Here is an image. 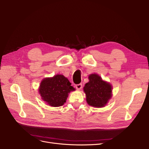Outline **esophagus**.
<instances>
[{
  "mask_svg": "<svg viewBox=\"0 0 149 149\" xmlns=\"http://www.w3.org/2000/svg\"><path fill=\"white\" fill-rule=\"evenodd\" d=\"M75 88L78 89V90H80L82 88V84L80 83V84H78L75 85Z\"/></svg>",
  "mask_w": 149,
  "mask_h": 149,
  "instance_id": "34e87169",
  "label": "esophagus"
}]
</instances>
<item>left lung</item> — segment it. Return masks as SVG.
<instances>
[{
	"label": "left lung",
	"mask_w": 149,
	"mask_h": 149,
	"mask_svg": "<svg viewBox=\"0 0 149 149\" xmlns=\"http://www.w3.org/2000/svg\"><path fill=\"white\" fill-rule=\"evenodd\" d=\"M89 81L85 84L84 91L89 105L102 107L108 102L112 97V86L103 81L97 74L89 76Z\"/></svg>",
	"instance_id": "8db88e82"
}]
</instances>
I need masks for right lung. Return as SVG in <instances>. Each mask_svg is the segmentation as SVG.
<instances>
[{
    "mask_svg": "<svg viewBox=\"0 0 149 149\" xmlns=\"http://www.w3.org/2000/svg\"><path fill=\"white\" fill-rule=\"evenodd\" d=\"M71 83L63 75H56L52 78H46L40 83L39 93L43 101L52 107L63 105L68 93L74 91Z\"/></svg>",
    "mask_w": 149,
    "mask_h": 149,
    "instance_id": "add662e5",
    "label": "right lung"
}]
</instances>
